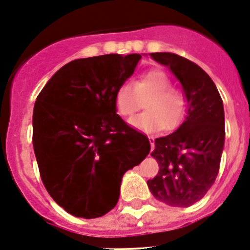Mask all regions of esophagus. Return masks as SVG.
Segmentation results:
<instances>
[{"label": "esophagus", "mask_w": 250, "mask_h": 250, "mask_svg": "<svg viewBox=\"0 0 250 250\" xmlns=\"http://www.w3.org/2000/svg\"><path fill=\"white\" fill-rule=\"evenodd\" d=\"M148 141H150L151 151H152V150H154V146H155V138L154 137H148Z\"/></svg>", "instance_id": "obj_1"}]
</instances>
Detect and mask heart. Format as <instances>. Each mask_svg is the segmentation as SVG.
<instances>
[{
	"mask_svg": "<svg viewBox=\"0 0 250 250\" xmlns=\"http://www.w3.org/2000/svg\"><path fill=\"white\" fill-rule=\"evenodd\" d=\"M146 112L132 117L128 125L144 132L171 129L183 118L186 98L179 90L171 87V81L165 72L150 70L131 83L119 86L114 94V105L118 114L128 117L140 108L144 100Z\"/></svg>",
	"mask_w": 250,
	"mask_h": 250,
	"instance_id": "b5f03b06",
	"label": "heart"
}]
</instances>
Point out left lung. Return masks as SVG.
I'll return each mask as SVG.
<instances>
[{"mask_svg":"<svg viewBox=\"0 0 250 250\" xmlns=\"http://www.w3.org/2000/svg\"><path fill=\"white\" fill-rule=\"evenodd\" d=\"M167 67L183 87V123L171 135L155 140L151 156L159 173L147 180L152 196L171 207H189L215 183L225 144V114L219 90L200 66L169 52L150 53Z\"/></svg>","mask_w":250,"mask_h":250,"instance_id":"obj_1","label":"left lung"}]
</instances>
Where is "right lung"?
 <instances>
[{"label":"right lung","mask_w":250,"mask_h":250,"mask_svg":"<svg viewBox=\"0 0 250 250\" xmlns=\"http://www.w3.org/2000/svg\"><path fill=\"white\" fill-rule=\"evenodd\" d=\"M141 54H104L61 67L33 112V146L45 189L64 211L95 219L114 208L122 178L150 152L117 114L114 94Z\"/></svg>","instance_id":"right-lung-1"}]
</instances>
